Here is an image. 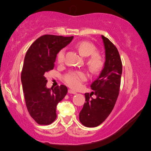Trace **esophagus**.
I'll list each match as a JSON object with an SVG mask.
<instances>
[{"label": "esophagus", "instance_id": "obj_1", "mask_svg": "<svg viewBox=\"0 0 151 151\" xmlns=\"http://www.w3.org/2000/svg\"><path fill=\"white\" fill-rule=\"evenodd\" d=\"M68 93H73V94H75V93H77L75 91H74V90L72 89H69L68 90Z\"/></svg>", "mask_w": 151, "mask_h": 151}]
</instances>
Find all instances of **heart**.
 Masks as SVG:
<instances>
[{
  "instance_id": "1",
  "label": "heart",
  "mask_w": 151,
  "mask_h": 151,
  "mask_svg": "<svg viewBox=\"0 0 151 151\" xmlns=\"http://www.w3.org/2000/svg\"><path fill=\"white\" fill-rule=\"evenodd\" d=\"M76 47L82 55L85 57L90 56L87 59V65L93 72L97 73L103 70L105 65V58L103 55L96 52L97 48L93 43L88 41H80L77 43ZM65 50H60L57 55L58 63L62 64L65 61ZM63 79L66 84L71 88L78 89L86 80L87 74L83 71H71L64 76Z\"/></svg>"
}]
</instances>
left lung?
Returning <instances> with one entry per match:
<instances>
[{
	"label": "left lung",
	"instance_id": "left-lung-1",
	"mask_svg": "<svg viewBox=\"0 0 151 151\" xmlns=\"http://www.w3.org/2000/svg\"><path fill=\"white\" fill-rule=\"evenodd\" d=\"M106 52L105 65L99 77L91 84L93 91L85 93L86 102L79 113V121L86 127H96L104 121L113 110L119 94L122 62L116 47L101 35ZM95 94L96 99L91 96Z\"/></svg>",
	"mask_w": 151,
	"mask_h": 151
}]
</instances>
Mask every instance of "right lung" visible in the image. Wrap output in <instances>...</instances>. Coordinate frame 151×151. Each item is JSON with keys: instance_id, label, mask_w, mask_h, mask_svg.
I'll use <instances>...</instances> for the list:
<instances>
[{"instance_id": "1", "label": "right lung", "mask_w": 151, "mask_h": 151, "mask_svg": "<svg viewBox=\"0 0 151 151\" xmlns=\"http://www.w3.org/2000/svg\"><path fill=\"white\" fill-rule=\"evenodd\" d=\"M72 39L73 36L44 35L26 52L21 72L22 90L27 111L40 125H49L55 121L57 105L67 93L65 85L47 89L45 74L53 70L59 51Z\"/></svg>"}]
</instances>
